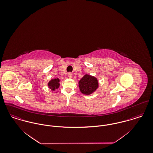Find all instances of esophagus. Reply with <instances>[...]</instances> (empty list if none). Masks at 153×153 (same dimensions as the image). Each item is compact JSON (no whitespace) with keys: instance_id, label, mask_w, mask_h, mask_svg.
<instances>
[{"instance_id":"esophagus-1","label":"esophagus","mask_w":153,"mask_h":153,"mask_svg":"<svg viewBox=\"0 0 153 153\" xmlns=\"http://www.w3.org/2000/svg\"><path fill=\"white\" fill-rule=\"evenodd\" d=\"M68 76L69 78H71L72 77V73L69 72V73L68 74Z\"/></svg>"}]
</instances>
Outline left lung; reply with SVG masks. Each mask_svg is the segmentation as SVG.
<instances>
[{"label":"left lung","mask_w":153,"mask_h":153,"mask_svg":"<svg viewBox=\"0 0 153 153\" xmlns=\"http://www.w3.org/2000/svg\"><path fill=\"white\" fill-rule=\"evenodd\" d=\"M79 87L81 92L86 95H89L95 91L98 86V80L96 78L85 75L79 82Z\"/></svg>","instance_id":"obj_1"}]
</instances>
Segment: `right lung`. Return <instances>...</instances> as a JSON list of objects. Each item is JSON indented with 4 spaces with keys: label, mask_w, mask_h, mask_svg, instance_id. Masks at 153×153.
I'll return each instance as SVG.
<instances>
[{
    "label": "right lung",
    "mask_w": 153,
    "mask_h": 153,
    "mask_svg": "<svg viewBox=\"0 0 153 153\" xmlns=\"http://www.w3.org/2000/svg\"><path fill=\"white\" fill-rule=\"evenodd\" d=\"M59 79L58 78H55L54 79H52L49 83L48 86L51 89V90L54 91L55 89H57L59 86Z\"/></svg>",
    "instance_id": "right-lung-1"
}]
</instances>
